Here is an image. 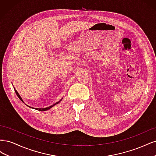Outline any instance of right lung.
<instances>
[{
    "instance_id": "right-lung-1",
    "label": "right lung",
    "mask_w": 156,
    "mask_h": 156,
    "mask_svg": "<svg viewBox=\"0 0 156 156\" xmlns=\"http://www.w3.org/2000/svg\"><path fill=\"white\" fill-rule=\"evenodd\" d=\"M13 88H14V90H15V92H16V94H17V97L19 98H20V100L22 101V102H23V103H25V102L24 101H23V99L21 98V97L20 96V94H19V93L17 92V91L16 90V88H14L13 87ZM62 99H61V100H60V101H58V102H56V103H54V104H53V105H51V106H49V107H45V108H33V107H30V106H29V105H27L26 104V103H25V104L26 105H27L28 107H30V108H34V109H36V110H38V111H48V110H49V108H52V107H53V106H55V105H56V104H58V103H59V102H60L61 101H62Z\"/></svg>"
}]
</instances>
